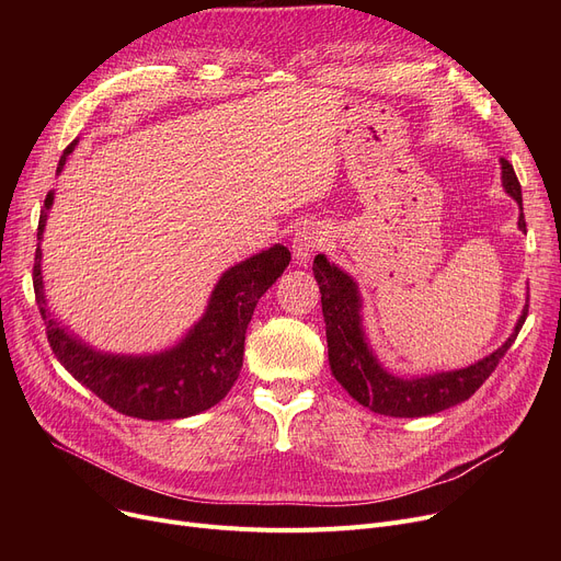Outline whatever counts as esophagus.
<instances>
[{
  "label": "esophagus",
  "mask_w": 561,
  "mask_h": 561,
  "mask_svg": "<svg viewBox=\"0 0 561 561\" xmlns=\"http://www.w3.org/2000/svg\"><path fill=\"white\" fill-rule=\"evenodd\" d=\"M328 229L320 227V225H307L302 227L296 239H293V254L300 263H307L316 252H320L322 248L328 245Z\"/></svg>",
  "instance_id": "obj_1"
}]
</instances>
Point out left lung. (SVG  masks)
<instances>
[{
    "label": "left lung",
    "instance_id": "obj_1",
    "mask_svg": "<svg viewBox=\"0 0 561 561\" xmlns=\"http://www.w3.org/2000/svg\"><path fill=\"white\" fill-rule=\"evenodd\" d=\"M500 163H503L505 191L520 206L518 227L525 231L523 195H520L518 176L507 159H500ZM313 277L320 288L322 316H325L328 355H330L332 375L359 404L368 407L370 411H375V414L396 416V419L432 416L436 411H444L448 407H455L468 400L489 379V375L495 370L500 359L507 355V350L516 341L523 322L527 318V307H525L523 316L516 322L514 334L505 341V345H500L493 355L484 357L482 362L468 366L463 370L436 373L419 379H404L387 373L373 357L362 330V316H359L362 300H359L357 284L322 254L313 259Z\"/></svg>",
    "mask_w": 561,
    "mask_h": 561
}]
</instances>
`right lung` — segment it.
Listing matches in <instances>:
<instances>
[{
  "label": "right lung",
  "mask_w": 561,
  "mask_h": 561,
  "mask_svg": "<svg viewBox=\"0 0 561 561\" xmlns=\"http://www.w3.org/2000/svg\"><path fill=\"white\" fill-rule=\"evenodd\" d=\"M72 140L58 172L75 150ZM54 193L45 197L38 220V241ZM41 243L34 259V290L41 316L45 320L47 341L64 368L85 389H91L115 411L142 421H170L195 416L218 404L239 379L245 350V330L252 320L259 298L286 271L290 252L273 245L229 268L211 293L209 307L188 336L172 350L152 357H117L104 355L70 336L51 318L45 307L41 277Z\"/></svg>",
  "instance_id": "add662e5"
}]
</instances>
